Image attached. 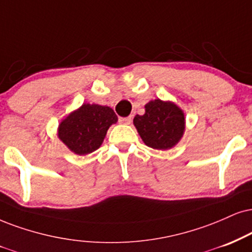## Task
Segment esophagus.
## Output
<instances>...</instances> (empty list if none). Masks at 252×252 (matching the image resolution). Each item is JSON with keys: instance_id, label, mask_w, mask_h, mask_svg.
Returning <instances> with one entry per match:
<instances>
[{"instance_id": "esophagus-1", "label": "esophagus", "mask_w": 252, "mask_h": 252, "mask_svg": "<svg viewBox=\"0 0 252 252\" xmlns=\"http://www.w3.org/2000/svg\"><path fill=\"white\" fill-rule=\"evenodd\" d=\"M119 121H120V124H123V125H131V124H132V116L126 117V118H120Z\"/></svg>"}]
</instances>
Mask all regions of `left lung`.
<instances>
[{
	"label": "left lung",
	"instance_id": "8db88e82",
	"mask_svg": "<svg viewBox=\"0 0 252 252\" xmlns=\"http://www.w3.org/2000/svg\"><path fill=\"white\" fill-rule=\"evenodd\" d=\"M144 144L153 150H172L185 134V112L175 102L154 99L145 105L144 116L133 119Z\"/></svg>",
	"mask_w": 252,
	"mask_h": 252
}]
</instances>
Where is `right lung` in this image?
<instances>
[{
    "mask_svg": "<svg viewBox=\"0 0 252 252\" xmlns=\"http://www.w3.org/2000/svg\"><path fill=\"white\" fill-rule=\"evenodd\" d=\"M117 121L111 107L84 102L61 121L57 135L72 153L86 155L100 147L110 126Z\"/></svg>",
    "mask_w": 252,
    "mask_h": 252,
    "instance_id": "obj_1",
    "label": "right lung"
}]
</instances>
